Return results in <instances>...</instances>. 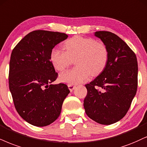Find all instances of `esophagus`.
Wrapping results in <instances>:
<instances>
[{"mask_svg": "<svg viewBox=\"0 0 147 147\" xmlns=\"http://www.w3.org/2000/svg\"><path fill=\"white\" fill-rule=\"evenodd\" d=\"M68 87H69V89L70 90V91H72V90L75 89V88H76V86L75 85H74V84H68Z\"/></svg>", "mask_w": 147, "mask_h": 147, "instance_id": "34e87169", "label": "esophagus"}]
</instances>
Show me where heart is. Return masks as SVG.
<instances>
[{"instance_id": "b5f03b06", "label": "heart", "mask_w": 147, "mask_h": 147, "mask_svg": "<svg viewBox=\"0 0 147 147\" xmlns=\"http://www.w3.org/2000/svg\"><path fill=\"white\" fill-rule=\"evenodd\" d=\"M65 51L54 48L50 53V61L58 71H63L75 59L77 65L60 74V80L71 84H78L87 80L90 74L96 76L106 67L108 61V50L104 43L93 38L74 36L63 44Z\"/></svg>"}]
</instances>
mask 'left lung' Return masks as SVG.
<instances>
[{
	"mask_svg": "<svg viewBox=\"0 0 147 147\" xmlns=\"http://www.w3.org/2000/svg\"><path fill=\"white\" fill-rule=\"evenodd\" d=\"M108 50L106 67L94 80L86 84L84 108L90 119L102 125L120 121L129 110L138 87V62L133 50L119 36L97 31Z\"/></svg>",
	"mask_w": 147,
	"mask_h": 147,
	"instance_id": "obj_1",
	"label": "left lung"
}]
</instances>
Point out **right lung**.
<instances>
[{
  "label": "right lung",
  "instance_id": "1",
  "mask_svg": "<svg viewBox=\"0 0 147 147\" xmlns=\"http://www.w3.org/2000/svg\"><path fill=\"white\" fill-rule=\"evenodd\" d=\"M67 37L63 32L34 30L12 50L9 90L18 113L32 125L47 126L57 120L70 92L65 84H51L58 74L50 61V53Z\"/></svg>",
  "mask_w": 147,
  "mask_h": 147
}]
</instances>
